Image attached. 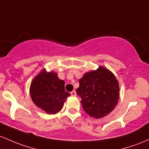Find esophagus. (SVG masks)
Masks as SVG:
<instances>
[{
  "label": "esophagus",
  "instance_id": "obj_1",
  "mask_svg": "<svg viewBox=\"0 0 149 149\" xmlns=\"http://www.w3.org/2000/svg\"><path fill=\"white\" fill-rule=\"evenodd\" d=\"M70 94H71V96H75L77 95V93H76V91H71V92H70Z\"/></svg>",
  "mask_w": 149,
  "mask_h": 149
}]
</instances>
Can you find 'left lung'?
<instances>
[{"instance_id":"obj_1","label":"left lung","mask_w":149,"mask_h":149,"mask_svg":"<svg viewBox=\"0 0 149 149\" xmlns=\"http://www.w3.org/2000/svg\"><path fill=\"white\" fill-rule=\"evenodd\" d=\"M77 93L84 111L91 117L101 118L115 108L119 98V84L109 70L99 67L79 80Z\"/></svg>"}]
</instances>
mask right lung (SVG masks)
Masks as SVG:
<instances>
[{"mask_svg": "<svg viewBox=\"0 0 149 149\" xmlns=\"http://www.w3.org/2000/svg\"><path fill=\"white\" fill-rule=\"evenodd\" d=\"M30 95L38 108L48 114H56L63 108L70 93L65 89V81L56 73L43 70L31 82Z\"/></svg>", "mask_w": 149, "mask_h": 149, "instance_id": "add662e5", "label": "right lung"}]
</instances>
